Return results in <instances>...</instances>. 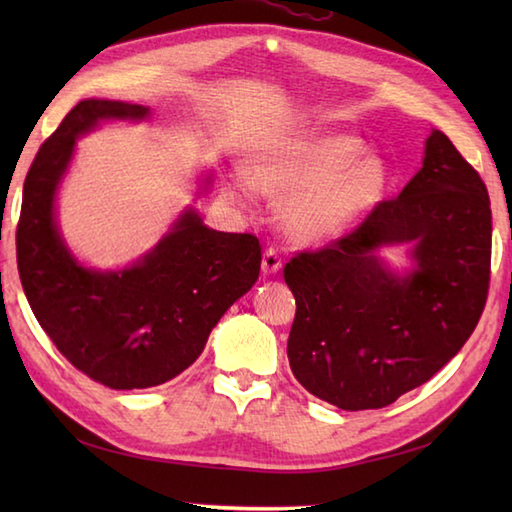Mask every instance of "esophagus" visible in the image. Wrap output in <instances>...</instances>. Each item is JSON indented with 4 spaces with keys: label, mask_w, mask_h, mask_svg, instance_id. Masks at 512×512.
Listing matches in <instances>:
<instances>
[{
    "label": "esophagus",
    "mask_w": 512,
    "mask_h": 512,
    "mask_svg": "<svg viewBox=\"0 0 512 512\" xmlns=\"http://www.w3.org/2000/svg\"><path fill=\"white\" fill-rule=\"evenodd\" d=\"M281 268V257L275 248H266V253L262 257V273L264 275H275Z\"/></svg>",
    "instance_id": "esophagus-1"
}]
</instances>
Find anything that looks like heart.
I'll use <instances>...</instances> for the list:
<instances>
[{"label":"heart","mask_w":512,"mask_h":512,"mask_svg":"<svg viewBox=\"0 0 512 512\" xmlns=\"http://www.w3.org/2000/svg\"><path fill=\"white\" fill-rule=\"evenodd\" d=\"M365 145L352 136H308L259 158L248 171L255 189L294 193L286 206L290 233L303 242H323L350 228L387 189V167L361 158ZM226 195L246 202L250 187L231 182Z\"/></svg>","instance_id":"obj_1"}]
</instances>
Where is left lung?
Instances as JSON below:
<instances>
[{
  "instance_id": "obj_1",
  "label": "left lung",
  "mask_w": 512,
  "mask_h": 512,
  "mask_svg": "<svg viewBox=\"0 0 512 512\" xmlns=\"http://www.w3.org/2000/svg\"><path fill=\"white\" fill-rule=\"evenodd\" d=\"M491 200L451 140L433 129L422 169L352 233L284 268L297 301L288 361L312 396L380 409L438 374L469 341L491 281ZM411 243L400 278L375 255Z\"/></svg>"
}]
</instances>
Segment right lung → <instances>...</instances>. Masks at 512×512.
<instances>
[{
  "label": "right lung",
  "instance_id": "1",
  "mask_svg": "<svg viewBox=\"0 0 512 512\" xmlns=\"http://www.w3.org/2000/svg\"><path fill=\"white\" fill-rule=\"evenodd\" d=\"M147 114L121 101L76 103L32 160L17 224L19 279L43 332L79 372L112 389L156 387L184 372L262 266L255 235L213 231L193 209L125 270L101 273L72 257L54 195L76 138L107 118Z\"/></svg>",
  "mask_w": 512,
  "mask_h": 512
}]
</instances>
